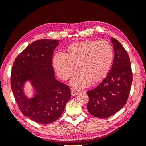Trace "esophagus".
Masks as SVG:
<instances>
[{"label":"esophagus","instance_id":"34e87169","mask_svg":"<svg viewBox=\"0 0 146 146\" xmlns=\"http://www.w3.org/2000/svg\"><path fill=\"white\" fill-rule=\"evenodd\" d=\"M78 94V92L77 91H76L74 90H72L71 91V95L72 96H76Z\"/></svg>","mask_w":146,"mask_h":146}]
</instances>
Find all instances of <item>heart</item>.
<instances>
[{"label": "heart", "mask_w": 146, "mask_h": 146, "mask_svg": "<svg viewBox=\"0 0 146 146\" xmlns=\"http://www.w3.org/2000/svg\"><path fill=\"white\" fill-rule=\"evenodd\" d=\"M114 60L112 45L107 41L84 40L68 46L66 54H56L53 65L58 74L66 80L76 71L71 85L77 89H83L91 82L98 83L107 76Z\"/></svg>", "instance_id": "heart-1"}]
</instances>
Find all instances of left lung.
Instances as JSON below:
<instances>
[{
    "label": "left lung",
    "mask_w": 146,
    "mask_h": 146,
    "mask_svg": "<svg viewBox=\"0 0 146 146\" xmlns=\"http://www.w3.org/2000/svg\"><path fill=\"white\" fill-rule=\"evenodd\" d=\"M114 52L111 69L94 89L88 91L87 110L91 115L107 118L125 105L133 80L130 58L117 39L111 38Z\"/></svg>",
    "instance_id": "left-lung-1"
}]
</instances>
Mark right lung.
Returning <instances> with one entry per match:
<instances>
[{
	"instance_id": "obj_1",
	"label": "right lung",
	"mask_w": 146,
	"mask_h": 146,
	"mask_svg": "<svg viewBox=\"0 0 146 146\" xmlns=\"http://www.w3.org/2000/svg\"><path fill=\"white\" fill-rule=\"evenodd\" d=\"M59 41L44 39L33 42L16 57L12 68L11 90L20 111L42 124L57 120L71 98L69 87L56 80L52 66L53 54ZM27 81L35 91L31 98L23 90Z\"/></svg>"
}]
</instances>
